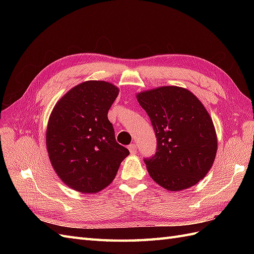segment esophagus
<instances>
[{
    "label": "esophagus",
    "instance_id": "1",
    "mask_svg": "<svg viewBox=\"0 0 254 254\" xmlns=\"http://www.w3.org/2000/svg\"><path fill=\"white\" fill-rule=\"evenodd\" d=\"M128 149H129V151H130V153H131V155H134V153H136V151H137V147H136L135 144L128 145Z\"/></svg>",
    "mask_w": 254,
    "mask_h": 254
}]
</instances>
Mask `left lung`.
Here are the masks:
<instances>
[{
	"instance_id": "obj_1",
	"label": "left lung",
	"mask_w": 254,
	"mask_h": 254,
	"mask_svg": "<svg viewBox=\"0 0 254 254\" xmlns=\"http://www.w3.org/2000/svg\"><path fill=\"white\" fill-rule=\"evenodd\" d=\"M136 97L157 137L156 153L144 158L150 177L170 190L195 186L210 171L217 150L216 132L203 105L179 87H161Z\"/></svg>"
}]
</instances>
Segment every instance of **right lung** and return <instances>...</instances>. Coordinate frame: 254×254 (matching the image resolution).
Listing matches in <instances>:
<instances>
[{
    "mask_svg": "<svg viewBox=\"0 0 254 254\" xmlns=\"http://www.w3.org/2000/svg\"><path fill=\"white\" fill-rule=\"evenodd\" d=\"M119 89L90 80L71 89L54 107L47 147L54 170L66 186L96 193L113 181L129 150L115 140L108 111Z\"/></svg>",
    "mask_w": 254,
    "mask_h": 254,
    "instance_id": "1",
    "label": "right lung"
}]
</instances>
